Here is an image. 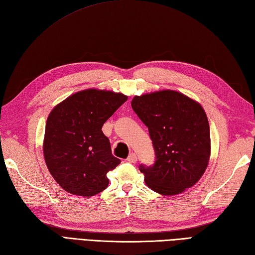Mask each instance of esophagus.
I'll return each instance as SVG.
<instances>
[{
    "label": "esophagus",
    "mask_w": 255,
    "mask_h": 255,
    "mask_svg": "<svg viewBox=\"0 0 255 255\" xmlns=\"http://www.w3.org/2000/svg\"><path fill=\"white\" fill-rule=\"evenodd\" d=\"M127 162H129V163H135L137 162V154H135V153H130L129 154V156L127 157Z\"/></svg>",
    "instance_id": "34e87169"
}]
</instances>
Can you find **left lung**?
I'll return each instance as SVG.
<instances>
[{
  "mask_svg": "<svg viewBox=\"0 0 255 255\" xmlns=\"http://www.w3.org/2000/svg\"><path fill=\"white\" fill-rule=\"evenodd\" d=\"M131 106L149 129L155 152L154 164L139 166L147 187L175 195L195 185L211 154L210 126L202 106L173 90L137 96Z\"/></svg>",
  "mask_w": 255,
  "mask_h": 255,
  "instance_id": "8db88e82",
  "label": "left lung"
}]
</instances>
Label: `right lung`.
Returning <instances> with one entry per match:
<instances>
[{"instance_id":"1","label":"right lung","mask_w":255,"mask_h":255,"mask_svg":"<svg viewBox=\"0 0 255 255\" xmlns=\"http://www.w3.org/2000/svg\"><path fill=\"white\" fill-rule=\"evenodd\" d=\"M127 101L122 93L89 89L52 110L43 154L53 178L67 192L92 197L109 186L106 174L121 164L112 154L103 124Z\"/></svg>"}]
</instances>
